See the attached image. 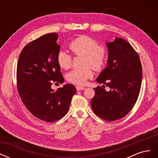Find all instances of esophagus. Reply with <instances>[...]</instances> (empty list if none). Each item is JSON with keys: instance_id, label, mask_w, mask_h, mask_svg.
Returning <instances> with one entry per match:
<instances>
[{"instance_id": "obj_1", "label": "esophagus", "mask_w": 158, "mask_h": 158, "mask_svg": "<svg viewBox=\"0 0 158 158\" xmlns=\"http://www.w3.org/2000/svg\"><path fill=\"white\" fill-rule=\"evenodd\" d=\"M84 89H85V88L83 87V86H79V85H78V86H76V89H77V91L83 90Z\"/></svg>"}]
</instances>
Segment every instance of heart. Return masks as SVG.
Listing matches in <instances>:
<instances>
[{"mask_svg":"<svg viewBox=\"0 0 158 158\" xmlns=\"http://www.w3.org/2000/svg\"><path fill=\"white\" fill-rule=\"evenodd\" d=\"M69 49L74 55H84L83 69H75L66 75L70 83L83 85L87 80L93 76V69L102 70L107 60V50L104 46L99 45L98 42L87 35H81L75 38L69 45ZM56 61L63 69H69L72 66V56L66 51L60 50L56 55ZM92 67L91 68L90 66Z\"/></svg>","mask_w":158,"mask_h":158,"instance_id":"obj_1","label":"heart"}]
</instances>
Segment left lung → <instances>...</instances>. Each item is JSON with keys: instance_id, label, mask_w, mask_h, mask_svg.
Returning a JSON list of instances; mask_svg holds the SVG:
<instances>
[{"instance_id": "obj_1", "label": "left lung", "mask_w": 158, "mask_h": 158, "mask_svg": "<svg viewBox=\"0 0 158 158\" xmlns=\"http://www.w3.org/2000/svg\"><path fill=\"white\" fill-rule=\"evenodd\" d=\"M106 45L107 66L96 80L110 90L100 86L94 88L91 106L96 115L113 121L127 115L135 106L141 88L142 69L139 55L125 40L115 37Z\"/></svg>"}]
</instances>
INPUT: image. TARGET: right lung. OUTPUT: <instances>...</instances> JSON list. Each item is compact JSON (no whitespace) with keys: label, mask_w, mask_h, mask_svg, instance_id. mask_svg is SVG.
Wrapping results in <instances>:
<instances>
[{"label":"right lung","mask_w":158,"mask_h":158,"mask_svg":"<svg viewBox=\"0 0 158 158\" xmlns=\"http://www.w3.org/2000/svg\"><path fill=\"white\" fill-rule=\"evenodd\" d=\"M57 40L58 34L51 33L31 41L23 47L17 64V88L22 102L33 116L48 123L68 113L76 92L70 84L56 90L51 88L52 82H64L56 61L60 48Z\"/></svg>","instance_id":"right-lung-1"}]
</instances>
